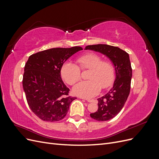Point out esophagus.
I'll list each match as a JSON object with an SVG mask.
<instances>
[{"mask_svg": "<svg viewBox=\"0 0 159 159\" xmlns=\"http://www.w3.org/2000/svg\"><path fill=\"white\" fill-rule=\"evenodd\" d=\"M82 99H84L86 100V101H87V102H93V99H85V98H82Z\"/></svg>", "mask_w": 159, "mask_h": 159, "instance_id": "esophagus-1", "label": "esophagus"}]
</instances>
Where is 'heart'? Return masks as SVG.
I'll list each match as a JSON object with an SVG mask.
<instances>
[{
    "instance_id": "b5f03b06",
    "label": "heart",
    "mask_w": 159,
    "mask_h": 159,
    "mask_svg": "<svg viewBox=\"0 0 159 159\" xmlns=\"http://www.w3.org/2000/svg\"><path fill=\"white\" fill-rule=\"evenodd\" d=\"M76 65L72 62H66L61 68V78L66 82L74 85L81 79V70H89L87 78L77 84L74 93L81 97L92 98L99 93L102 89L111 86L115 78L113 64L109 60L95 53H86L77 57Z\"/></svg>"
}]
</instances>
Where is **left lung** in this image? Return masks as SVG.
<instances>
[{
    "label": "left lung",
    "mask_w": 159,
    "mask_h": 159,
    "mask_svg": "<svg viewBox=\"0 0 159 159\" xmlns=\"http://www.w3.org/2000/svg\"><path fill=\"white\" fill-rule=\"evenodd\" d=\"M85 50L99 52L106 55L115 66L116 78L113 88L103 97L98 98V109L90 117L99 121L113 119L121 111L131 89L132 68L128 53L118 47L107 44L89 45Z\"/></svg>",
    "instance_id": "8db88e82"
}]
</instances>
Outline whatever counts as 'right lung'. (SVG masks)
<instances>
[{
    "mask_svg": "<svg viewBox=\"0 0 159 159\" xmlns=\"http://www.w3.org/2000/svg\"><path fill=\"white\" fill-rule=\"evenodd\" d=\"M80 46L56 48L32 54L25 66L22 85L32 111L42 121L55 122L63 119L75 97L61 78L64 62Z\"/></svg>",
    "mask_w": 159,
    "mask_h": 159,
    "instance_id": "1",
    "label": "right lung"
}]
</instances>
